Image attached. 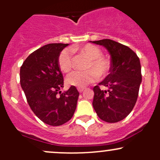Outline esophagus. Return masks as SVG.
Listing matches in <instances>:
<instances>
[{
    "instance_id": "obj_1",
    "label": "esophagus",
    "mask_w": 160,
    "mask_h": 160,
    "mask_svg": "<svg viewBox=\"0 0 160 160\" xmlns=\"http://www.w3.org/2000/svg\"><path fill=\"white\" fill-rule=\"evenodd\" d=\"M85 88H77V90H78V91L80 92V93H82V92L84 90Z\"/></svg>"
}]
</instances>
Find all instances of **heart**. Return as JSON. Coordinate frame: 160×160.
I'll return each mask as SVG.
<instances>
[{
  "mask_svg": "<svg viewBox=\"0 0 160 160\" xmlns=\"http://www.w3.org/2000/svg\"><path fill=\"white\" fill-rule=\"evenodd\" d=\"M72 52L86 56L90 59L88 68L90 70L83 72L74 71L67 77L66 81L70 86L83 88L100 77L107 75L111 68V62L107 57L102 56V51L98 46L92 44H86L81 46L72 48ZM59 69L64 72H68L72 69V52L69 49H64L60 52L58 59Z\"/></svg>",
  "mask_w": 160,
  "mask_h": 160,
  "instance_id": "1",
  "label": "heart"
}]
</instances>
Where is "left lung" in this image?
<instances>
[{
	"instance_id": "obj_1",
	"label": "left lung",
	"mask_w": 160,
	"mask_h": 160,
	"mask_svg": "<svg viewBox=\"0 0 160 160\" xmlns=\"http://www.w3.org/2000/svg\"><path fill=\"white\" fill-rule=\"evenodd\" d=\"M90 42L104 46L111 62L109 74L98 83L109 90H101L98 85L93 88V109L101 120L118 122L130 114L136 103L142 83L139 58L129 47L113 40Z\"/></svg>"
}]
</instances>
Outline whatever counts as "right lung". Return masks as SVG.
Masks as SVG:
<instances>
[{
	"label": "right lung",
	"mask_w": 160,
	"mask_h": 160,
	"mask_svg": "<svg viewBox=\"0 0 160 160\" xmlns=\"http://www.w3.org/2000/svg\"><path fill=\"white\" fill-rule=\"evenodd\" d=\"M68 44L51 43L27 57L21 67L20 83L32 111L41 121L59 126L70 120L77 108L79 92L74 86L63 93V77L58 59Z\"/></svg>",
	"instance_id": "right-lung-1"
}]
</instances>
